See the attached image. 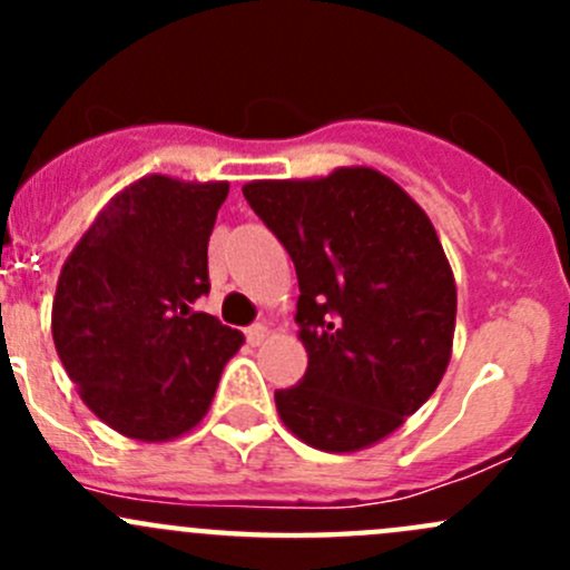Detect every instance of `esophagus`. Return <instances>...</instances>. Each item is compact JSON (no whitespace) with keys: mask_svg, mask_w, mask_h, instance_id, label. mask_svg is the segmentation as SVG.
<instances>
[{"mask_svg":"<svg viewBox=\"0 0 570 570\" xmlns=\"http://www.w3.org/2000/svg\"><path fill=\"white\" fill-rule=\"evenodd\" d=\"M267 336H269V327L262 325V322H256V325H250L248 331H245V338H248V344H253V347H258Z\"/></svg>","mask_w":570,"mask_h":570,"instance_id":"34e87169","label":"esophagus"}]
</instances>
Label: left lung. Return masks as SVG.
Masks as SVG:
<instances>
[{"instance_id": "8db88e82", "label": "left lung", "mask_w": 570, "mask_h": 570, "mask_svg": "<svg viewBox=\"0 0 570 570\" xmlns=\"http://www.w3.org/2000/svg\"><path fill=\"white\" fill-rule=\"evenodd\" d=\"M250 209L297 269L295 322L308 370L275 392L286 428L322 452L394 433L444 377L458 292L422 206L372 168L250 181Z\"/></svg>"}]
</instances>
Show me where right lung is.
<instances>
[{"mask_svg": "<svg viewBox=\"0 0 570 570\" xmlns=\"http://www.w3.org/2000/svg\"><path fill=\"white\" fill-rule=\"evenodd\" d=\"M226 181L146 176L99 212L62 264L51 336L85 405L118 433L170 441L209 411L243 333L193 312Z\"/></svg>", "mask_w": 570, "mask_h": 570, "instance_id": "add662e5", "label": "right lung"}]
</instances>
